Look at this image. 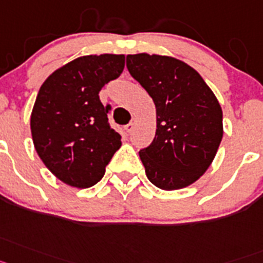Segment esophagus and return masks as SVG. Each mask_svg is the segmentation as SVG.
I'll return each instance as SVG.
<instances>
[{"mask_svg":"<svg viewBox=\"0 0 263 263\" xmlns=\"http://www.w3.org/2000/svg\"><path fill=\"white\" fill-rule=\"evenodd\" d=\"M135 124H136V119H132L131 123L125 125V131L128 132V134H131V132L134 131V128H135Z\"/></svg>","mask_w":263,"mask_h":263,"instance_id":"esophagus-1","label":"esophagus"}]
</instances>
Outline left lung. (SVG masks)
<instances>
[{
  "instance_id": "8db88e82",
  "label": "left lung",
  "mask_w": 263,
  "mask_h": 263,
  "mask_svg": "<svg viewBox=\"0 0 263 263\" xmlns=\"http://www.w3.org/2000/svg\"><path fill=\"white\" fill-rule=\"evenodd\" d=\"M127 68L156 107V134L139 156L154 185L175 191L197 181L222 140V109L195 68L173 57L127 55Z\"/></svg>"
}]
</instances>
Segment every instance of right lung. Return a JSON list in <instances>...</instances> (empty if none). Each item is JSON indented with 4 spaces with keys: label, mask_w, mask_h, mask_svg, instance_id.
Instances as JSON below:
<instances>
[{
    "label": "right lung",
    "mask_w": 263,
    "mask_h": 263,
    "mask_svg": "<svg viewBox=\"0 0 263 263\" xmlns=\"http://www.w3.org/2000/svg\"><path fill=\"white\" fill-rule=\"evenodd\" d=\"M124 58L79 57L52 72L38 91L30 118L34 147L50 172L67 185H95L122 145V136L109 127V106L102 104L99 91L120 77Z\"/></svg>",
    "instance_id": "obj_1"
}]
</instances>
